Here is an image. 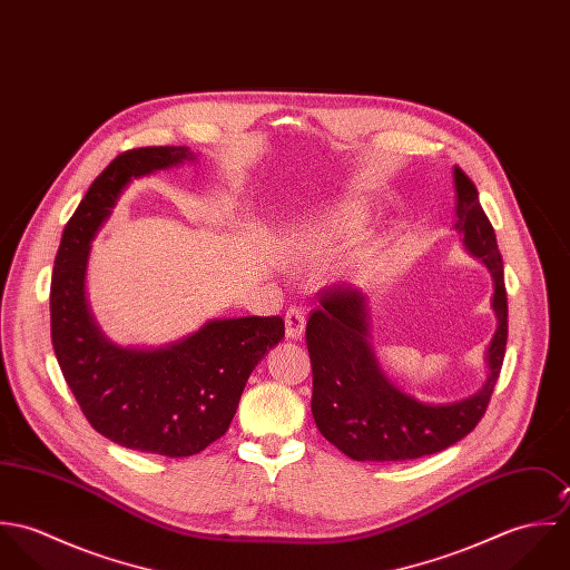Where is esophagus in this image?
Instances as JSON below:
<instances>
[{
  "mask_svg": "<svg viewBox=\"0 0 570 570\" xmlns=\"http://www.w3.org/2000/svg\"><path fill=\"white\" fill-rule=\"evenodd\" d=\"M305 312L301 307H289L285 314V333L289 340H298L305 333Z\"/></svg>",
  "mask_w": 570,
  "mask_h": 570,
  "instance_id": "obj_1",
  "label": "esophagus"
}]
</instances>
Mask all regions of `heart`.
Returning <instances> with one entry per match:
<instances>
[{"instance_id":"b5f03b06","label":"heart","mask_w":570,"mask_h":570,"mask_svg":"<svg viewBox=\"0 0 570 570\" xmlns=\"http://www.w3.org/2000/svg\"><path fill=\"white\" fill-rule=\"evenodd\" d=\"M348 228H351L348 219L337 215L303 224L292 233L287 242V254L294 263L323 258L328 252L335 249L340 239H344Z\"/></svg>"}]
</instances>
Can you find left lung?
I'll use <instances>...</instances> for the list:
<instances>
[{
  "label": "left lung",
  "instance_id": "1",
  "mask_svg": "<svg viewBox=\"0 0 570 570\" xmlns=\"http://www.w3.org/2000/svg\"><path fill=\"white\" fill-rule=\"evenodd\" d=\"M456 233L493 278L495 333L488 348V380L472 397L423 404L402 393L380 368L368 342L366 296L353 287L323 289L307 321L314 421L326 441L353 461H410L441 452L468 436L488 410L507 346V289L495 233L474 181L454 166Z\"/></svg>",
  "mask_w": 570,
  "mask_h": 570
}]
</instances>
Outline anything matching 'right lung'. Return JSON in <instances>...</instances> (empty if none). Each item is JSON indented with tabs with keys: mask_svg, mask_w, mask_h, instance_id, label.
<instances>
[{
	"mask_svg": "<svg viewBox=\"0 0 570 570\" xmlns=\"http://www.w3.org/2000/svg\"><path fill=\"white\" fill-rule=\"evenodd\" d=\"M193 158L188 147H142L109 164L63 230L50 287L52 346L85 419L122 448L168 459L226 434L249 373L285 335L281 316H247L210 321L160 348H129L94 323L85 269L96 233L131 179Z\"/></svg>",
	"mask_w": 570,
	"mask_h": 570,
	"instance_id": "1",
	"label": "right lung"
}]
</instances>
